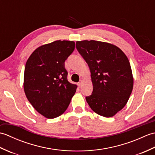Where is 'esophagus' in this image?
<instances>
[{
    "instance_id": "34e87169",
    "label": "esophagus",
    "mask_w": 155,
    "mask_h": 155,
    "mask_svg": "<svg viewBox=\"0 0 155 155\" xmlns=\"http://www.w3.org/2000/svg\"><path fill=\"white\" fill-rule=\"evenodd\" d=\"M82 84H83V81L81 80V81L78 83V86H79V87H81V86H82Z\"/></svg>"
}]
</instances>
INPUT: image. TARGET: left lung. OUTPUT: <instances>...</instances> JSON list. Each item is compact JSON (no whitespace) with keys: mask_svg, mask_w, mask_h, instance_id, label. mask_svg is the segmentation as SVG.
I'll use <instances>...</instances> for the list:
<instances>
[{"mask_svg":"<svg viewBox=\"0 0 155 155\" xmlns=\"http://www.w3.org/2000/svg\"><path fill=\"white\" fill-rule=\"evenodd\" d=\"M76 47L91 71L93 90L86 97L98 114L111 117L126 105L133 78L129 61L119 48L96 41H77Z\"/></svg>","mask_w":155,"mask_h":155,"instance_id":"8db88e82","label":"left lung"}]
</instances>
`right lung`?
I'll return each instance as SVG.
<instances>
[{"label":"right lung","instance_id":"right-lung-1","mask_svg":"<svg viewBox=\"0 0 155 155\" xmlns=\"http://www.w3.org/2000/svg\"><path fill=\"white\" fill-rule=\"evenodd\" d=\"M74 47V42L68 41L42 45L32 52L26 63V96L37 111L48 118L63 113L77 90V85L68 81L64 67Z\"/></svg>","mask_w":155,"mask_h":155}]
</instances>
